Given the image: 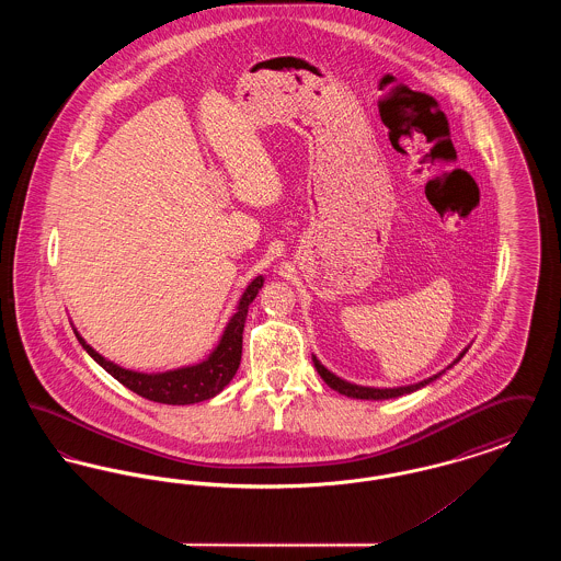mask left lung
Listing matches in <instances>:
<instances>
[{"instance_id":"obj_1","label":"left lung","mask_w":561,"mask_h":561,"mask_svg":"<svg viewBox=\"0 0 561 561\" xmlns=\"http://www.w3.org/2000/svg\"><path fill=\"white\" fill-rule=\"evenodd\" d=\"M467 348H465V351H460V355L454 359L453 364H450L446 370H450L454 364H458V362H460V357L467 353ZM311 357H313V366H316V370H318V374H320L321 378H323V382H325L330 389L339 391L341 396H347V398H353V400H393V398L408 396V393H414V391H419V389L427 387L428 382H433L435 378H439L442 374L446 373V370H442V373L433 374V376H428V378L421 380V382H414V385L391 387V389H378V387H364V385H355V382H348V380H345V378H341V376H336V374L330 373V370H328V368L321 364L320 359H318L316 355H311Z\"/></svg>"}]
</instances>
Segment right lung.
Returning <instances> with one entry per match:
<instances>
[{
	"label": "right lung",
	"instance_id": "right-lung-1",
	"mask_svg": "<svg viewBox=\"0 0 561 561\" xmlns=\"http://www.w3.org/2000/svg\"><path fill=\"white\" fill-rule=\"evenodd\" d=\"M265 277L259 275L254 277L248 288L241 294L240 302L231 320L227 321L218 345L213 348V353L202 359L199 364L193 366H183L165 373H136V370H126L103 357L96 348L90 347L81 339L78 328H73L81 347L85 353L101 366L105 368L115 380H119L124 387H128L136 396L145 400L158 401V403H168V405H187V403H199V401L210 400L218 396L238 373L241 362V334H243V323L248 316L250 302L256 298L259 290L263 288Z\"/></svg>",
	"mask_w": 561,
	"mask_h": 561
}]
</instances>
